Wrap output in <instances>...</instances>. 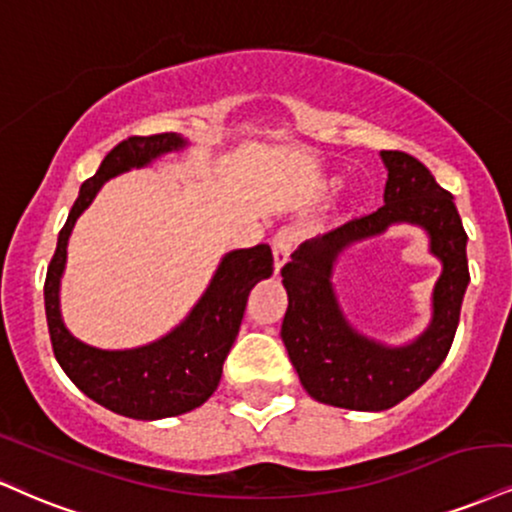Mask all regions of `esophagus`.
Instances as JSON below:
<instances>
[{
	"label": "esophagus",
	"mask_w": 512,
	"mask_h": 512,
	"mask_svg": "<svg viewBox=\"0 0 512 512\" xmlns=\"http://www.w3.org/2000/svg\"><path fill=\"white\" fill-rule=\"evenodd\" d=\"M295 240H298V233H295L293 226H281V229L276 231V236L272 240L276 272H279L283 264L288 262V257H291V252L295 248Z\"/></svg>",
	"instance_id": "esophagus-1"
}]
</instances>
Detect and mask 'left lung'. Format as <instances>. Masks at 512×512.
<instances>
[{"instance_id":"left-lung-1","label":"left lung","mask_w":512,"mask_h":512,"mask_svg":"<svg viewBox=\"0 0 512 512\" xmlns=\"http://www.w3.org/2000/svg\"><path fill=\"white\" fill-rule=\"evenodd\" d=\"M381 159L389 169L384 205L303 243L281 269L288 291L281 336L288 357L305 391L336 408L386 410L420 389L451 350L470 281L467 233L453 195L436 183L420 159L398 150H384ZM396 220L420 223L430 231L444 274L437 284L435 322L428 334L412 347L389 351L349 331L337 312L328 276L335 255L346 244Z\"/></svg>"}]
</instances>
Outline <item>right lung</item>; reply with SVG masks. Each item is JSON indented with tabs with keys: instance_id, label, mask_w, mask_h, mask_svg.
<instances>
[{
	"instance_id": "right-lung-1",
	"label": "right lung",
	"mask_w": 512,
	"mask_h": 512,
	"mask_svg": "<svg viewBox=\"0 0 512 512\" xmlns=\"http://www.w3.org/2000/svg\"><path fill=\"white\" fill-rule=\"evenodd\" d=\"M178 147H183V140L176 133L131 135L112 147L97 174L80 186L78 200L59 231L57 250L45 279L49 341L61 369L85 396L133 420L181 415L212 396L243 322L252 286L274 272V255L267 243L229 252L186 322L162 341L143 348L97 350L66 331L59 315V279L66 262V243L80 212L90 205L107 178L133 166H145L162 152Z\"/></svg>"
}]
</instances>
